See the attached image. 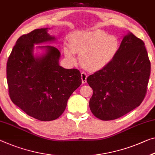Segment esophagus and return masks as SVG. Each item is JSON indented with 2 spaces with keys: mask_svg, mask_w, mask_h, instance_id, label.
Instances as JSON below:
<instances>
[{
  "mask_svg": "<svg viewBox=\"0 0 155 155\" xmlns=\"http://www.w3.org/2000/svg\"><path fill=\"white\" fill-rule=\"evenodd\" d=\"M81 78H82V84H85L87 82V75L85 73L82 72L81 73Z\"/></svg>",
  "mask_w": 155,
  "mask_h": 155,
  "instance_id": "obj_1",
  "label": "esophagus"
}]
</instances>
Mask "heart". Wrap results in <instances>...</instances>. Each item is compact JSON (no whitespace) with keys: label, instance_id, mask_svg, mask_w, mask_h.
<instances>
[{"label":"heart","instance_id":"obj_1","mask_svg":"<svg viewBox=\"0 0 155 155\" xmlns=\"http://www.w3.org/2000/svg\"><path fill=\"white\" fill-rule=\"evenodd\" d=\"M119 41L102 30L75 32L70 37V48H64L68 59L74 61L79 54L80 63L89 71H99L111 62L118 53Z\"/></svg>","mask_w":155,"mask_h":155}]
</instances>
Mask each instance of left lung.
Masks as SVG:
<instances>
[{
  "label": "left lung",
  "mask_w": 155,
  "mask_h": 155,
  "mask_svg": "<svg viewBox=\"0 0 155 155\" xmlns=\"http://www.w3.org/2000/svg\"><path fill=\"white\" fill-rule=\"evenodd\" d=\"M150 75L144 42L132 32L123 37L111 62L87 78L93 95L89 107L102 120L118 118L143 101Z\"/></svg>",
  "instance_id": "left-lung-1"
}]
</instances>
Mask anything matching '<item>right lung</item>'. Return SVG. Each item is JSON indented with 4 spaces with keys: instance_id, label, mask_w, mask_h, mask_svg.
Returning <instances> with one entry per match:
<instances>
[{
    "instance_id": "obj_1",
    "label": "right lung",
    "mask_w": 155,
    "mask_h": 155,
    "mask_svg": "<svg viewBox=\"0 0 155 155\" xmlns=\"http://www.w3.org/2000/svg\"><path fill=\"white\" fill-rule=\"evenodd\" d=\"M49 30L36 29L20 37L7 63L12 101L28 116L41 121L59 118L71 94L82 84L79 71L59 66L58 48L35 46L57 41L48 32ZM35 49L38 51L35 55Z\"/></svg>"
}]
</instances>
